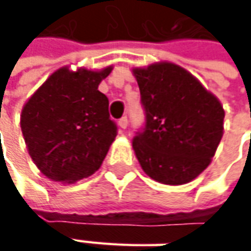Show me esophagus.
Masks as SVG:
<instances>
[{"instance_id": "34e87169", "label": "esophagus", "mask_w": 251, "mask_h": 251, "mask_svg": "<svg viewBox=\"0 0 251 251\" xmlns=\"http://www.w3.org/2000/svg\"><path fill=\"white\" fill-rule=\"evenodd\" d=\"M119 126H120L121 128H127L128 127V119L124 116V117H121L120 120H119Z\"/></svg>"}]
</instances>
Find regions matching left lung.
I'll return each mask as SVG.
<instances>
[{
  "instance_id": "left-lung-1",
  "label": "left lung",
  "mask_w": 251,
  "mask_h": 251,
  "mask_svg": "<svg viewBox=\"0 0 251 251\" xmlns=\"http://www.w3.org/2000/svg\"><path fill=\"white\" fill-rule=\"evenodd\" d=\"M132 73L145 111V126L132 140L141 168L163 184L191 181L207 169L221 142L222 104L176 64H152Z\"/></svg>"
}]
</instances>
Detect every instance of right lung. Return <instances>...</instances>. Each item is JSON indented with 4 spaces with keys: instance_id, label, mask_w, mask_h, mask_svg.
<instances>
[{
    "instance_id": "add662e5",
    "label": "right lung",
    "mask_w": 251,
    "mask_h": 251,
    "mask_svg": "<svg viewBox=\"0 0 251 251\" xmlns=\"http://www.w3.org/2000/svg\"><path fill=\"white\" fill-rule=\"evenodd\" d=\"M111 67L101 71L60 68L26 101L21 128L29 155L44 176L75 183L89 177L117 135L109 99L98 91Z\"/></svg>"
}]
</instances>
